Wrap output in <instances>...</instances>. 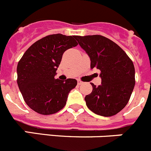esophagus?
<instances>
[{"label":"esophagus","instance_id":"34e87169","mask_svg":"<svg viewBox=\"0 0 151 151\" xmlns=\"http://www.w3.org/2000/svg\"><path fill=\"white\" fill-rule=\"evenodd\" d=\"M82 83L83 82L81 81V80H78V81H77V84H78V85H81Z\"/></svg>","mask_w":151,"mask_h":151}]
</instances>
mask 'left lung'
<instances>
[{
    "mask_svg": "<svg viewBox=\"0 0 151 151\" xmlns=\"http://www.w3.org/2000/svg\"><path fill=\"white\" fill-rule=\"evenodd\" d=\"M90 58V68L101 70V84L91 83L92 91L86 96V106L98 115L111 116L127 104L135 86L132 61L119 46L101 35L75 36Z\"/></svg>",
    "mask_w": 151,
    "mask_h": 151,
    "instance_id": "1",
    "label": "left lung"
}]
</instances>
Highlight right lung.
<instances>
[{
	"label": "right lung",
	"mask_w": 151,
	"mask_h": 151,
	"mask_svg": "<svg viewBox=\"0 0 151 151\" xmlns=\"http://www.w3.org/2000/svg\"><path fill=\"white\" fill-rule=\"evenodd\" d=\"M75 36L48 35L33 43L17 65V83L25 103L40 114L57 113L65 106L75 79L65 82L55 79L57 68L66 50L78 44Z\"/></svg>",
	"instance_id": "obj_1"
}]
</instances>
